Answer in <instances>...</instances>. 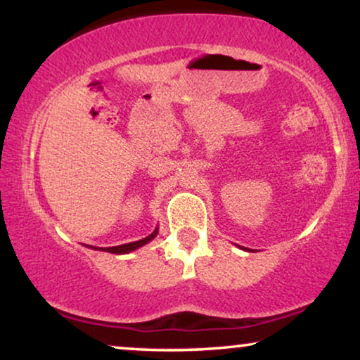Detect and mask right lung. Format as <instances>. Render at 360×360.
Listing matches in <instances>:
<instances>
[{
  "instance_id": "obj_1",
  "label": "right lung",
  "mask_w": 360,
  "mask_h": 360,
  "mask_svg": "<svg viewBox=\"0 0 360 360\" xmlns=\"http://www.w3.org/2000/svg\"><path fill=\"white\" fill-rule=\"evenodd\" d=\"M157 233H159V228L154 229V233L147 236L144 239H139V240H134V243H129V244H122V245H115V248H93V245H86V248H91L95 250H105V252H111V254H129L132 250L142 248V245H146L147 243H150L152 239L155 238Z\"/></svg>"
}]
</instances>
